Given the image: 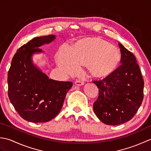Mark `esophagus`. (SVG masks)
<instances>
[{
    "label": "esophagus",
    "instance_id": "obj_1",
    "mask_svg": "<svg viewBox=\"0 0 151 151\" xmlns=\"http://www.w3.org/2000/svg\"><path fill=\"white\" fill-rule=\"evenodd\" d=\"M75 83L76 86H82V85H84V81H82V80H79V79L76 80V81L75 82Z\"/></svg>",
    "mask_w": 151,
    "mask_h": 151
}]
</instances>
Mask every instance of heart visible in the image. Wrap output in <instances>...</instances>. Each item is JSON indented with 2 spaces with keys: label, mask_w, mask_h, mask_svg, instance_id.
Instances as JSON below:
<instances>
[{
  "label": "heart",
  "mask_w": 151,
  "mask_h": 151,
  "mask_svg": "<svg viewBox=\"0 0 151 151\" xmlns=\"http://www.w3.org/2000/svg\"><path fill=\"white\" fill-rule=\"evenodd\" d=\"M61 67L70 74L75 73L78 66L88 64L93 75L102 77L116 68L120 61L118 49L100 38L84 40L74 46L70 51L65 47L57 57Z\"/></svg>",
  "instance_id": "heart-1"
}]
</instances>
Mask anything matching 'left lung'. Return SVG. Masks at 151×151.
<instances>
[{"label": "left lung", "instance_id": "left-lung-1", "mask_svg": "<svg viewBox=\"0 0 151 151\" xmlns=\"http://www.w3.org/2000/svg\"><path fill=\"white\" fill-rule=\"evenodd\" d=\"M119 46L121 65L104 78L93 81L99 88L94 112L109 125L132 119L143 99L144 81L136 57L120 43Z\"/></svg>", "mask_w": 151, "mask_h": 151}]
</instances>
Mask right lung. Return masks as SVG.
Returning a JSON list of instances; mask_svg holds the SVG:
<instances>
[{"label": "right lung", "mask_w": 151, "mask_h": 151, "mask_svg": "<svg viewBox=\"0 0 151 151\" xmlns=\"http://www.w3.org/2000/svg\"><path fill=\"white\" fill-rule=\"evenodd\" d=\"M54 35L37 37L17 50L8 73V97L15 110L24 120L45 123L52 120L62 108L72 82L49 78L32 62L36 52L45 43L55 39Z\"/></svg>", "instance_id": "1"}]
</instances>
